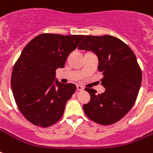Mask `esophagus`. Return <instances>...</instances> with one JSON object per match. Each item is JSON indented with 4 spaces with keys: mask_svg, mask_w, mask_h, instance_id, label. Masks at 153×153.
Returning a JSON list of instances; mask_svg holds the SVG:
<instances>
[{
    "mask_svg": "<svg viewBox=\"0 0 153 153\" xmlns=\"http://www.w3.org/2000/svg\"><path fill=\"white\" fill-rule=\"evenodd\" d=\"M77 90L79 91H82L84 90V87L82 86H80V85H77Z\"/></svg>",
    "mask_w": 153,
    "mask_h": 153,
    "instance_id": "1",
    "label": "esophagus"
}]
</instances>
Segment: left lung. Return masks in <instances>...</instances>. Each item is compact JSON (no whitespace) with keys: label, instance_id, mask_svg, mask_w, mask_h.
<instances>
[{"label":"left lung","instance_id":"obj_1","mask_svg":"<svg viewBox=\"0 0 153 153\" xmlns=\"http://www.w3.org/2000/svg\"><path fill=\"white\" fill-rule=\"evenodd\" d=\"M78 49L93 51L98 58V70L103 78L105 91L97 94L86 88L91 100L83 105L89 118L96 123L109 126L121 120L135 103L140 90L142 73L135 54L117 37L86 36Z\"/></svg>","mask_w":153,"mask_h":153}]
</instances>
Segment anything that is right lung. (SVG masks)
Segmentation results:
<instances>
[{
	"label": "right lung",
	"instance_id": "1",
	"mask_svg": "<svg viewBox=\"0 0 153 153\" xmlns=\"http://www.w3.org/2000/svg\"><path fill=\"white\" fill-rule=\"evenodd\" d=\"M83 37L40 34L25 46L16 62L11 77L13 96L21 114L35 126L46 128L62 117L76 86L58 82L55 71L64 67Z\"/></svg>",
	"mask_w": 153,
	"mask_h": 153
}]
</instances>
